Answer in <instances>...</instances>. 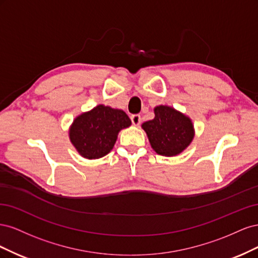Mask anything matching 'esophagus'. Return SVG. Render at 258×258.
I'll return each instance as SVG.
<instances>
[{
    "label": "esophagus",
    "instance_id": "1",
    "mask_svg": "<svg viewBox=\"0 0 258 258\" xmlns=\"http://www.w3.org/2000/svg\"><path fill=\"white\" fill-rule=\"evenodd\" d=\"M130 118H131V121H132V123L135 124V126H139L140 122H141V116H140L139 114L132 115Z\"/></svg>",
    "mask_w": 258,
    "mask_h": 258
}]
</instances>
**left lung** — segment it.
<instances>
[{
  "mask_svg": "<svg viewBox=\"0 0 258 258\" xmlns=\"http://www.w3.org/2000/svg\"><path fill=\"white\" fill-rule=\"evenodd\" d=\"M154 151L163 156H175L188 146L194 138L191 120L174 108L155 107V118L142 124Z\"/></svg>",
  "mask_w": 258,
  "mask_h": 258,
  "instance_id": "8db88e82",
  "label": "left lung"
}]
</instances>
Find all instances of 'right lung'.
<instances>
[{
    "mask_svg": "<svg viewBox=\"0 0 258 258\" xmlns=\"http://www.w3.org/2000/svg\"><path fill=\"white\" fill-rule=\"evenodd\" d=\"M131 124L123 111L98 105L74 120L70 139L83 157L97 159L112 151L118 132Z\"/></svg>",
    "mask_w": 258,
    "mask_h": 258,
    "instance_id": "1",
    "label": "right lung"
}]
</instances>
